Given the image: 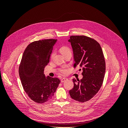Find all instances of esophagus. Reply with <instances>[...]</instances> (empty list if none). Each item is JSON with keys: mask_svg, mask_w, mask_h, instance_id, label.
Segmentation results:
<instances>
[{"mask_svg": "<svg viewBox=\"0 0 128 128\" xmlns=\"http://www.w3.org/2000/svg\"><path fill=\"white\" fill-rule=\"evenodd\" d=\"M67 80V78H66V77H64V78H61V82L63 83V82H65V81L66 80Z\"/></svg>", "mask_w": 128, "mask_h": 128, "instance_id": "obj_1", "label": "esophagus"}]
</instances>
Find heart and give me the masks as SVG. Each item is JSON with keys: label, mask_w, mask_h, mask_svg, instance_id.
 <instances>
[{"label": "heart", "mask_w": 128, "mask_h": 128, "mask_svg": "<svg viewBox=\"0 0 128 128\" xmlns=\"http://www.w3.org/2000/svg\"><path fill=\"white\" fill-rule=\"evenodd\" d=\"M60 52H61V53L63 55L66 54H67L68 53H71V50L69 47L66 46H62V47L60 48ZM53 53L52 54V56L53 55ZM60 72L63 73V74H66L67 73V69L66 68V67H63L62 68L60 69Z\"/></svg>", "instance_id": "1"}]
</instances>
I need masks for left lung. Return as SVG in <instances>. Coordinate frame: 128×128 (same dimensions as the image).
<instances>
[{"label":"left lung","instance_id":"8db88e82","mask_svg":"<svg viewBox=\"0 0 128 128\" xmlns=\"http://www.w3.org/2000/svg\"><path fill=\"white\" fill-rule=\"evenodd\" d=\"M68 41L73 50L74 67L82 68L83 76L78 82L73 79L74 87L69 94L77 102H86L97 94L103 83L106 63L102 50L97 41L84 35L71 36Z\"/></svg>","mask_w":128,"mask_h":128}]
</instances>
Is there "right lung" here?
I'll return each instance as SVG.
<instances>
[{"instance_id":"1","label":"right lung","mask_w":128,"mask_h":128,"mask_svg":"<svg viewBox=\"0 0 128 128\" xmlns=\"http://www.w3.org/2000/svg\"><path fill=\"white\" fill-rule=\"evenodd\" d=\"M56 41L47 39L31 42L25 49L19 66V76L24 90L38 104L51 99L60 83L58 78L46 77L44 74Z\"/></svg>"}]
</instances>
